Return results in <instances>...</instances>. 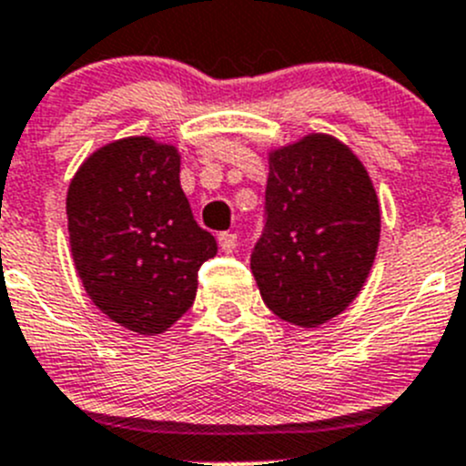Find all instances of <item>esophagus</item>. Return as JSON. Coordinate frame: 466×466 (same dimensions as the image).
<instances>
[{
    "label": "esophagus",
    "instance_id": "obj_1",
    "mask_svg": "<svg viewBox=\"0 0 466 466\" xmlns=\"http://www.w3.org/2000/svg\"><path fill=\"white\" fill-rule=\"evenodd\" d=\"M218 243H220V250H223V253H232L238 243V237L234 232H220Z\"/></svg>",
    "mask_w": 466,
    "mask_h": 466
}]
</instances>
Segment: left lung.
<instances>
[{
	"label": "left lung",
	"instance_id": "1",
	"mask_svg": "<svg viewBox=\"0 0 466 466\" xmlns=\"http://www.w3.org/2000/svg\"><path fill=\"white\" fill-rule=\"evenodd\" d=\"M262 223L250 268L268 310L303 329L340 315L380 243V202L360 160L329 135L273 151Z\"/></svg>",
	"mask_w": 466,
	"mask_h": 466
}]
</instances>
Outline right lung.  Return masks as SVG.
I'll list each match as a JSON object with an SVG mask.
<instances>
[{
  "mask_svg": "<svg viewBox=\"0 0 466 466\" xmlns=\"http://www.w3.org/2000/svg\"><path fill=\"white\" fill-rule=\"evenodd\" d=\"M77 276L112 321L154 336L193 306L198 271L218 243L199 228L179 184V154L151 137L112 142L68 186Z\"/></svg>",
  "mask_w": 466,
  "mask_h": 466,
  "instance_id": "obj_1",
  "label": "right lung"
}]
</instances>
